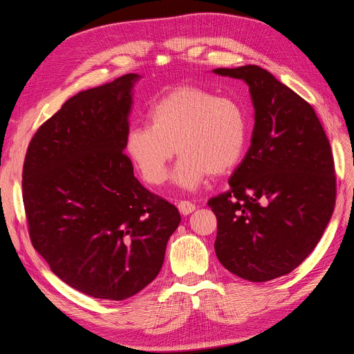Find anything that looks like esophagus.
Wrapping results in <instances>:
<instances>
[{
	"mask_svg": "<svg viewBox=\"0 0 354 354\" xmlns=\"http://www.w3.org/2000/svg\"><path fill=\"white\" fill-rule=\"evenodd\" d=\"M178 209H180L181 214H183V216H187V214L194 212L196 209V205L190 201H180L178 202Z\"/></svg>",
	"mask_w": 354,
	"mask_h": 354,
	"instance_id": "obj_1",
	"label": "esophagus"
}]
</instances>
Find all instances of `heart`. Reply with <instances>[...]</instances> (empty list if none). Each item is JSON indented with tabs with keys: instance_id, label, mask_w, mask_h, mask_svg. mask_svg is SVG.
<instances>
[{
	"instance_id": "1",
	"label": "heart",
	"mask_w": 354,
	"mask_h": 354,
	"mask_svg": "<svg viewBox=\"0 0 354 354\" xmlns=\"http://www.w3.org/2000/svg\"><path fill=\"white\" fill-rule=\"evenodd\" d=\"M147 125L127 131L124 149L142 178L162 185L168 164L177 153L174 181L195 189L209 174H227L239 164L248 142V121L242 106L199 87H180L151 106Z\"/></svg>"
}]
</instances>
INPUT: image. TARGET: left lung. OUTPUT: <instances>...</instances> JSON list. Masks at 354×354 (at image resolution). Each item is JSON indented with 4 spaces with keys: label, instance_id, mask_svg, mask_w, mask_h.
I'll list each match as a JSON object with an SVG mask.
<instances>
[{
    "label": "left lung",
    "instance_id": "1",
    "mask_svg": "<svg viewBox=\"0 0 354 354\" xmlns=\"http://www.w3.org/2000/svg\"><path fill=\"white\" fill-rule=\"evenodd\" d=\"M250 85L255 124L230 189L208 201L217 259L251 282L291 273L312 252L335 207L330 145L315 109L255 65L214 69Z\"/></svg>",
    "mask_w": 354,
    "mask_h": 354
}]
</instances>
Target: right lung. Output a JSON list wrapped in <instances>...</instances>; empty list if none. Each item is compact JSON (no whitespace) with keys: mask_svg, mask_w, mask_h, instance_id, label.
Instances as JSON below:
<instances>
[{"mask_svg":"<svg viewBox=\"0 0 354 354\" xmlns=\"http://www.w3.org/2000/svg\"><path fill=\"white\" fill-rule=\"evenodd\" d=\"M137 73L81 91L42 124L24 162L34 248L94 298H130L158 276L180 212L134 177L124 151Z\"/></svg>","mask_w":354,"mask_h":354,"instance_id":"add662e5","label":"right lung"}]
</instances>
